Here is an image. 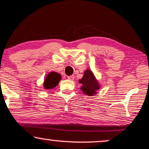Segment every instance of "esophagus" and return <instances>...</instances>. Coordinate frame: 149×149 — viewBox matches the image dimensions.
Masks as SVG:
<instances>
[{
  "mask_svg": "<svg viewBox=\"0 0 149 149\" xmlns=\"http://www.w3.org/2000/svg\"><path fill=\"white\" fill-rule=\"evenodd\" d=\"M74 78H75L74 76H70L67 77L68 79L70 80H74Z\"/></svg>",
  "mask_w": 149,
  "mask_h": 149,
  "instance_id": "34e87169",
  "label": "esophagus"
}]
</instances>
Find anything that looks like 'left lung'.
I'll return each mask as SVG.
<instances>
[{
    "label": "left lung",
    "instance_id": "obj_1",
    "mask_svg": "<svg viewBox=\"0 0 149 149\" xmlns=\"http://www.w3.org/2000/svg\"><path fill=\"white\" fill-rule=\"evenodd\" d=\"M79 83L82 85L81 90L83 93L88 96L96 94L97 90L100 89V85L90 70L88 69L85 71L84 76L79 80Z\"/></svg>",
    "mask_w": 149,
    "mask_h": 149
}]
</instances>
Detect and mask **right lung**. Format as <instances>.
Wrapping results in <instances>:
<instances>
[{
	"label": "right lung",
	"mask_w": 149,
	"mask_h": 149,
	"mask_svg": "<svg viewBox=\"0 0 149 149\" xmlns=\"http://www.w3.org/2000/svg\"><path fill=\"white\" fill-rule=\"evenodd\" d=\"M61 80V76L56 72H51L47 75L44 81V88L46 90L56 87Z\"/></svg>",
	"instance_id": "1"
}]
</instances>
